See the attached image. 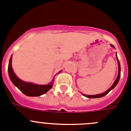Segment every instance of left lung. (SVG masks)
<instances>
[{
    "mask_svg": "<svg viewBox=\"0 0 131 131\" xmlns=\"http://www.w3.org/2000/svg\"><path fill=\"white\" fill-rule=\"evenodd\" d=\"M111 47H113V48H115L114 46L112 45H110ZM116 58H117V63H118V75H117V77L116 79L115 80V81L113 82V84H112V86L109 89H107V91H105L104 92H103V93L101 94H95V95H86V94H82L84 96L86 97V98H102V97L104 96H106V94L109 93V92H110L112 91V89H113L116 86V85L117 84L118 82L119 81V79L120 77H121V66H120V63H119V59L117 58V52H116Z\"/></svg>",
    "mask_w": 131,
    "mask_h": 131,
    "instance_id": "1",
    "label": "left lung"
}]
</instances>
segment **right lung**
Returning <instances> with one entry per match:
<instances>
[{"instance_id": "1", "label": "right lung", "mask_w": 131, "mask_h": 131, "mask_svg": "<svg viewBox=\"0 0 131 131\" xmlns=\"http://www.w3.org/2000/svg\"><path fill=\"white\" fill-rule=\"evenodd\" d=\"M12 55L11 56L9 60L8 68L9 77L12 83L25 95L28 96H39L48 92L52 87L54 81V77L52 80V81L48 84H35L30 82L24 81L18 78L15 74L12 66Z\"/></svg>"}]
</instances>
